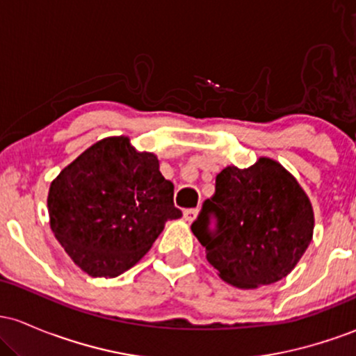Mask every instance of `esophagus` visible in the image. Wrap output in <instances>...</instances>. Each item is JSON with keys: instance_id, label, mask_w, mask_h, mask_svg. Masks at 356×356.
Returning <instances> with one entry per match:
<instances>
[{"instance_id": "obj_1", "label": "esophagus", "mask_w": 356, "mask_h": 356, "mask_svg": "<svg viewBox=\"0 0 356 356\" xmlns=\"http://www.w3.org/2000/svg\"><path fill=\"white\" fill-rule=\"evenodd\" d=\"M197 214H199L197 209H187L184 212V219H186L187 222H194V220L197 219Z\"/></svg>"}]
</instances>
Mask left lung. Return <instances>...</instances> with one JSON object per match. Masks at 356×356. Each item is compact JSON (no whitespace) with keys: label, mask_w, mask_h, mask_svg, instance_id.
I'll list each match as a JSON object with an SVG mask.
<instances>
[{"label":"left lung","mask_w":356,"mask_h":356,"mask_svg":"<svg viewBox=\"0 0 356 356\" xmlns=\"http://www.w3.org/2000/svg\"><path fill=\"white\" fill-rule=\"evenodd\" d=\"M218 216L211 235L209 212ZM309 197L280 162L229 165L216 177V194L204 202L192 232L206 248L222 281L241 289L273 284L295 269L313 239Z\"/></svg>","instance_id":"8db88e82"}]
</instances>
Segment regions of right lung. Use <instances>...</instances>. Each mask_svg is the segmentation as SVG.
Returning a JSON list of instances; mask_svg holds the SVG:
<instances>
[{
  "label": "right lung",
  "mask_w": 356,
  "mask_h": 356,
  "mask_svg": "<svg viewBox=\"0 0 356 356\" xmlns=\"http://www.w3.org/2000/svg\"><path fill=\"white\" fill-rule=\"evenodd\" d=\"M48 214L55 238L81 271L115 277L137 264L182 212L174 184L152 152H138L129 137L88 147L53 179Z\"/></svg>",
  "instance_id": "add662e5"
}]
</instances>
